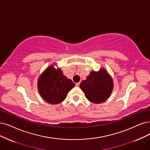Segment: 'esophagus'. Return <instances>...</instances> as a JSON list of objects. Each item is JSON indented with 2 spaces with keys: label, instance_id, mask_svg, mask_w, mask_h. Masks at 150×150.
<instances>
[{
  "label": "esophagus",
  "instance_id": "1",
  "mask_svg": "<svg viewBox=\"0 0 150 150\" xmlns=\"http://www.w3.org/2000/svg\"><path fill=\"white\" fill-rule=\"evenodd\" d=\"M75 85H76V86H79V85H80V83H76L75 84Z\"/></svg>",
  "mask_w": 150,
  "mask_h": 150
}]
</instances>
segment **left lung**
I'll return each mask as SVG.
<instances>
[{
  "label": "left lung",
  "mask_w": 150,
  "mask_h": 150,
  "mask_svg": "<svg viewBox=\"0 0 150 150\" xmlns=\"http://www.w3.org/2000/svg\"><path fill=\"white\" fill-rule=\"evenodd\" d=\"M113 87V79L104 68L98 71H91L80 85L88 100L95 104L106 101L111 95Z\"/></svg>",
  "instance_id": "obj_1"
}]
</instances>
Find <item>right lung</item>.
Listing matches in <instances>:
<instances>
[{"instance_id": "obj_1", "label": "right lung", "mask_w": 150, "mask_h": 150, "mask_svg": "<svg viewBox=\"0 0 150 150\" xmlns=\"http://www.w3.org/2000/svg\"><path fill=\"white\" fill-rule=\"evenodd\" d=\"M75 86L71 80L67 79L60 68L55 69L54 65L44 70L38 80V90L40 96L51 104H57L64 101L68 93Z\"/></svg>"}]
</instances>
